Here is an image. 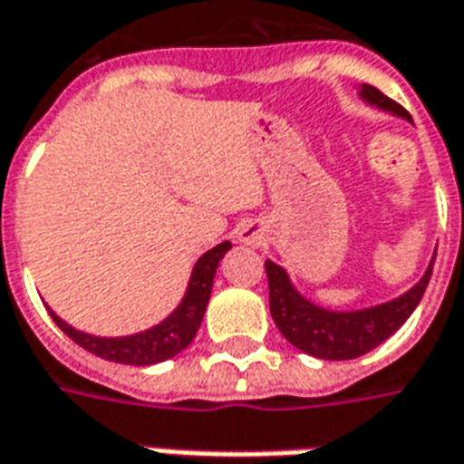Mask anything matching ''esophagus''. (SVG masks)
<instances>
[{"label": "esophagus", "mask_w": 464, "mask_h": 464, "mask_svg": "<svg viewBox=\"0 0 464 464\" xmlns=\"http://www.w3.org/2000/svg\"><path fill=\"white\" fill-rule=\"evenodd\" d=\"M239 242H245V245H259V232H255V229H252V227H242V229H239Z\"/></svg>", "instance_id": "34e87169"}]
</instances>
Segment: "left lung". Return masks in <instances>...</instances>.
I'll return each mask as SVG.
<instances>
[{"label": "left lung", "mask_w": 464, "mask_h": 464, "mask_svg": "<svg viewBox=\"0 0 464 464\" xmlns=\"http://www.w3.org/2000/svg\"><path fill=\"white\" fill-rule=\"evenodd\" d=\"M360 97L372 107L410 120L405 107H400L395 100L384 97L382 92L374 90L370 84H362ZM265 269H267L269 282V312H272L277 330L297 350L312 354V357H320V360H354L384 343L415 312L427 290V282L432 277V262H430L422 279L412 290L400 295L397 300L367 307V310L334 312L304 300L300 292L292 287L287 272L279 265L267 259Z\"/></svg>", "instance_id": "obj_1"}]
</instances>
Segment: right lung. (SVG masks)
Segmentation results:
<instances>
[{
  "mask_svg": "<svg viewBox=\"0 0 464 464\" xmlns=\"http://www.w3.org/2000/svg\"><path fill=\"white\" fill-rule=\"evenodd\" d=\"M229 247H232L229 242H222V245H217V247H212L197 259L182 302L177 304V310L167 320L154 324L150 330L127 334V337H94V334H87V332L74 330L72 324L57 317V312L49 310V314L67 337H72L80 347H84L87 353L97 354L102 360L134 364V367L164 362V360L182 353L187 344L195 340L197 330L202 324V317H205L209 295H212L217 265H219V259L225 257Z\"/></svg>",
  "mask_w": 464,
  "mask_h": 464,
  "instance_id": "add662e5",
  "label": "right lung"
}]
</instances>
